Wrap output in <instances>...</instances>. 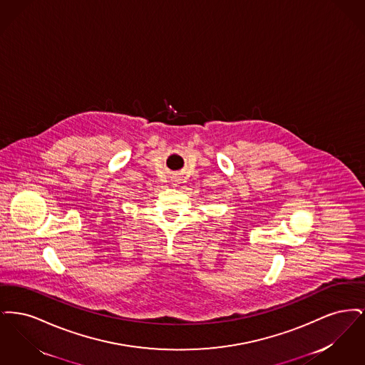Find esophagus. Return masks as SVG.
<instances>
[{"label": "esophagus", "mask_w": 365, "mask_h": 365, "mask_svg": "<svg viewBox=\"0 0 365 365\" xmlns=\"http://www.w3.org/2000/svg\"><path fill=\"white\" fill-rule=\"evenodd\" d=\"M171 183H173V186H175V187H176V186H178V185L180 183V178L175 175V176H173V178H171Z\"/></svg>", "instance_id": "esophagus-1"}]
</instances>
